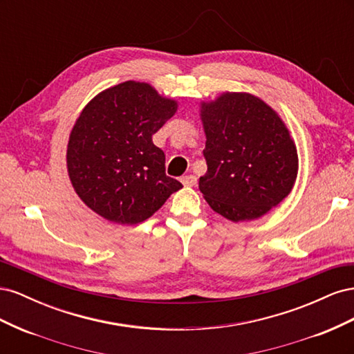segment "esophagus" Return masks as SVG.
I'll return each instance as SVG.
<instances>
[{"label":"esophagus","instance_id":"obj_1","mask_svg":"<svg viewBox=\"0 0 354 354\" xmlns=\"http://www.w3.org/2000/svg\"><path fill=\"white\" fill-rule=\"evenodd\" d=\"M196 181H198V178H196L195 176H185V177H181V183H183V185L187 186V187L196 186Z\"/></svg>","mask_w":354,"mask_h":354}]
</instances>
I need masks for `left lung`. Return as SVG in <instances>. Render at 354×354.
<instances>
[{
	"label": "left lung",
	"mask_w": 354,
	"mask_h": 354,
	"mask_svg": "<svg viewBox=\"0 0 354 354\" xmlns=\"http://www.w3.org/2000/svg\"><path fill=\"white\" fill-rule=\"evenodd\" d=\"M207 174L199 190L212 211L233 223L263 217L291 194L298 153L286 124L251 93L224 91L201 102Z\"/></svg>",
	"instance_id": "obj_1"
}]
</instances>
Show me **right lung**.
I'll use <instances>...</instances> for the list:
<instances>
[{
  "instance_id": "add662e5",
  "label": "right lung",
  "mask_w": 354,
  "mask_h": 354,
  "mask_svg": "<svg viewBox=\"0 0 354 354\" xmlns=\"http://www.w3.org/2000/svg\"><path fill=\"white\" fill-rule=\"evenodd\" d=\"M177 108V100L138 81L113 85L85 104L69 136L66 167L91 211L133 226L183 187L165 174V155L152 142Z\"/></svg>"
}]
</instances>
